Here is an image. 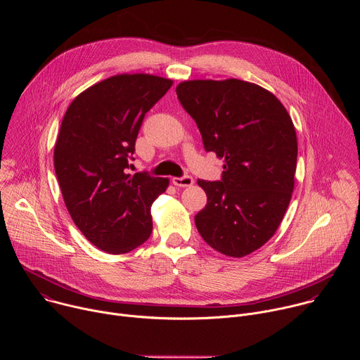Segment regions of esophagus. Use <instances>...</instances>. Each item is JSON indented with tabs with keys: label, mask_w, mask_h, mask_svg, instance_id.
I'll list each match as a JSON object with an SVG mask.
<instances>
[{
	"label": "esophagus",
	"mask_w": 360,
	"mask_h": 360,
	"mask_svg": "<svg viewBox=\"0 0 360 360\" xmlns=\"http://www.w3.org/2000/svg\"><path fill=\"white\" fill-rule=\"evenodd\" d=\"M172 184L176 186H191L193 184V178L189 175H184V176H174L172 178Z\"/></svg>",
	"instance_id": "1"
}]
</instances>
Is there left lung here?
<instances>
[{
	"label": "left lung",
	"instance_id": "8db88e82",
	"mask_svg": "<svg viewBox=\"0 0 360 360\" xmlns=\"http://www.w3.org/2000/svg\"><path fill=\"white\" fill-rule=\"evenodd\" d=\"M176 95L205 150L224 160L221 181L198 179L208 196L195 217L198 232L224 255H249L274 236L290 202L293 122L274 94L240 79L184 81Z\"/></svg>",
	"mask_w": 360,
	"mask_h": 360
}]
</instances>
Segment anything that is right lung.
Returning a JSON list of instances; mask_svg holds the SVG:
<instances>
[{
  "instance_id": "add662e5",
  "label": "right lung",
  "mask_w": 360,
  "mask_h": 360,
  "mask_svg": "<svg viewBox=\"0 0 360 360\" xmlns=\"http://www.w3.org/2000/svg\"><path fill=\"white\" fill-rule=\"evenodd\" d=\"M171 85L149 74L115 75L81 92L64 115L54 167L65 207L107 253H127L150 236V205L169 181L127 169L145 114Z\"/></svg>"
}]
</instances>
